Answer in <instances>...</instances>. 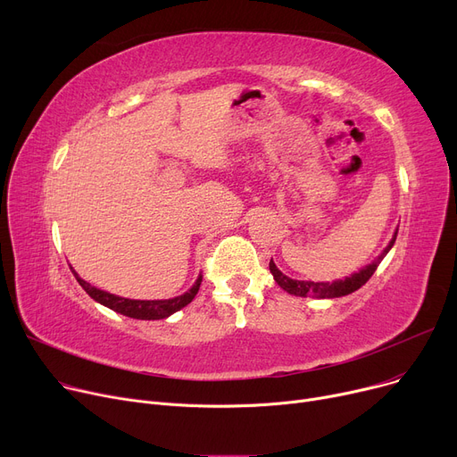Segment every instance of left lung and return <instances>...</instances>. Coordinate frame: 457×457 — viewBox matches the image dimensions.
<instances>
[{"instance_id": "left-lung-1", "label": "left lung", "mask_w": 457, "mask_h": 457, "mask_svg": "<svg viewBox=\"0 0 457 457\" xmlns=\"http://www.w3.org/2000/svg\"><path fill=\"white\" fill-rule=\"evenodd\" d=\"M396 233L393 235L391 243L387 245V248L381 252V255H378L370 265H367L365 269H361L359 272L345 278V279H337V281H300V279H291L289 276H285L278 267L276 262L270 261V272L276 279V283L281 287L283 291H287L289 295H295V296H302V298H307V296H313V298H339V296H346V295H352L353 291H357L359 287H363L370 276L376 272L378 265L381 262V259L386 257L389 253V250L393 248L395 241H396Z\"/></svg>"}]
</instances>
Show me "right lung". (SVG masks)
Instances as JSON below:
<instances>
[{
  "instance_id": "1",
  "label": "right lung",
  "mask_w": 457,
  "mask_h": 457,
  "mask_svg": "<svg viewBox=\"0 0 457 457\" xmlns=\"http://www.w3.org/2000/svg\"><path fill=\"white\" fill-rule=\"evenodd\" d=\"M71 272H74L76 279L79 281V285L83 287L92 300L116 311V313H120V315H126V317L137 319V320H159V319L170 317L172 313H176V311L183 309L185 305H188L192 300H195V296L200 291V285H202V274H200L196 283L192 285L190 289L181 296L168 298V300H129V298L105 293L102 289H96V287H92L90 283L81 279L76 270H71Z\"/></svg>"
}]
</instances>
